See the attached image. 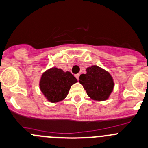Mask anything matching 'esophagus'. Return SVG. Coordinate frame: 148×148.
I'll list each match as a JSON object with an SVG mask.
<instances>
[{"instance_id": "1", "label": "esophagus", "mask_w": 148, "mask_h": 148, "mask_svg": "<svg viewBox=\"0 0 148 148\" xmlns=\"http://www.w3.org/2000/svg\"><path fill=\"white\" fill-rule=\"evenodd\" d=\"M75 77H76V78H77V80H79V74H75Z\"/></svg>"}]
</instances>
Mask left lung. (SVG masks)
<instances>
[{
	"mask_svg": "<svg viewBox=\"0 0 148 148\" xmlns=\"http://www.w3.org/2000/svg\"><path fill=\"white\" fill-rule=\"evenodd\" d=\"M79 83L83 85L88 96L95 101L108 99L114 87L109 72L96 65L87 68L86 74H81Z\"/></svg>",
	"mask_w": 148,
	"mask_h": 148,
	"instance_id": "1",
	"label": "left lung"
}]
</instances>
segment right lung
Instances as JSON below:
<instances>
[{
  "label": "right lung",
  "mask_w": 148,
  "mask_h": 148,
  "mask_svg": "<svg viewBox=\"0 0 148 148\" xmlns=\"http://www.w3.org/2000/svg\"><path fill=\"white\" fill-rule=\"evenodd\" d=\"M77 82V79L71 72L52 67L42 74L40 81V88L49 102L56 103L64 100L71 85Z\"/></svg>",
  "instance_id": "1"
}]
</instances>
